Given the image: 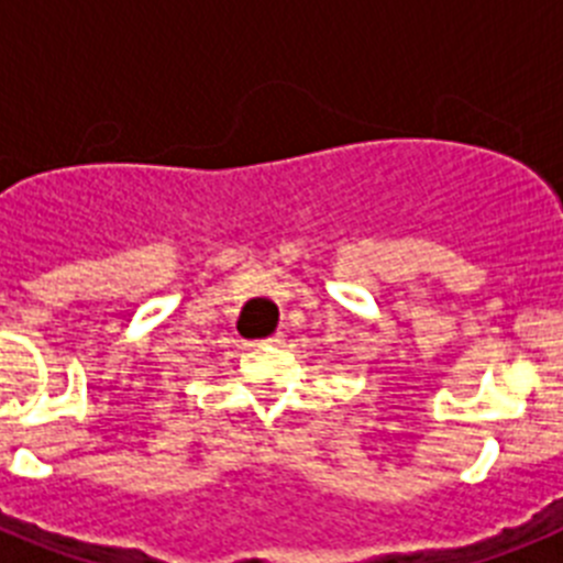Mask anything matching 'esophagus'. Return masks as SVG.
Returning <instances> with one entry per match:
<instances>
[{
    "label": "esophagus",
    "instance_id": "esophagus-1",
    "mask_svg": "<svg viewBox=\"0 0 563 563\" xmlns=\"http://www.w3.org/2000/svg\"><path fill=\"white\" fill-rule=\"evenodd\" d=\"M267 343H282V338H278V335H271V338H267Z\"/></svg>",
    "mask_w": 563,
    "mask_h": 563
}]
</instances>
